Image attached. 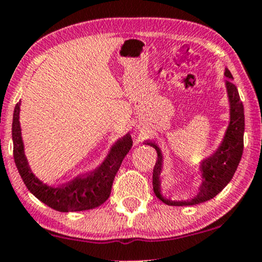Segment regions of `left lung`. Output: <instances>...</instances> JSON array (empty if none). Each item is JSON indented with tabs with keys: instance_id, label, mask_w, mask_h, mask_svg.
<instances>
[{
	"instance_id": "1",
	"label": "left lung",
	"mask_w": 262,
	"mask_h": 262,
	"mask_svg": "<svg viewBox=\"0 0 262 262\" xmlns=\"http://www.w3.org/2000/svg\"><path fill=\"white\" fill-rule=\"evenodd\" d=\"M224 75L228 79L225 81V89H227L228 101H229V124L218 148L200 162L201 185L196 196L188 201H172L162 194L161 172L164 156L158 144L152 141H145V145L152 146L158 154V160L152 171L154 193L161 202L167 206H194V204L212 200L230 182L237 169V165L243 155V149H244V106L240 101L236 86L231 82L233 75L228 69H225Z\"/></svg>"
}]
</instances>
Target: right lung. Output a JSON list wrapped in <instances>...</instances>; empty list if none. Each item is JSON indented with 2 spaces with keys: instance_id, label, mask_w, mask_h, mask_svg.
<instances>
[{
  "instance_id": "obj_1",
  "label": "right lung",
  "mask_w": 262,
  "mask_h": 262,
  "mask_svg": "<svg viewBox=\"0 0 262 262\" xmlns=\"http://www.w3.org/2000/svg\"><path fill=\"white\" fill-rule=\"evenodd\" d=\"M20 101L14 107L12 122L13 158L27 188L50 208L59 212H79L100 207L108 200L114 176L118 172L123 159L133 145L130 134H125L113 144L98 167L86 175H79L58 187L47 185L33 173L25 154V144L19 123Z\"/></svg>"
}]
</instances>
